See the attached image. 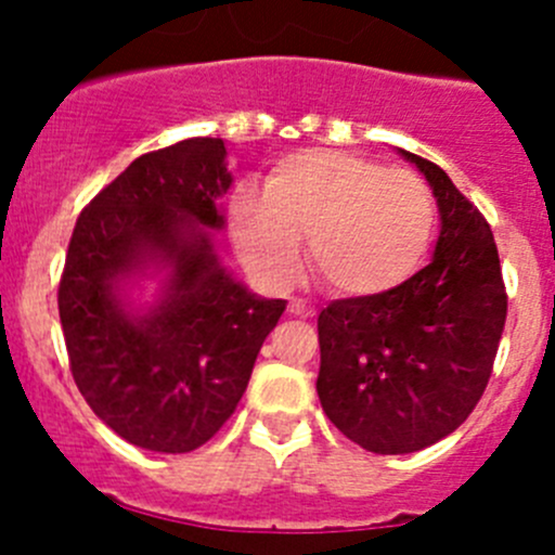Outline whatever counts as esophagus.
<instances>
[{"mask_svg": "<svg viewBox=\"0 0 555 555\" xmlns=\"http://www.w3.org/2000/svg\"><path fill=\"white\" fill-rule=\"evenodd\" d=\"M289 313H295V317H313L311 306L306 304V300H289Z\"/></svg>", "mask_w": 555, "mask_h": 555, "instance_id": "1", "label": "esophagus"}]
</instances>
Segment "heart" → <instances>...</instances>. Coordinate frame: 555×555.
Here are the masks:
<instances>
[{"label": "heart", "instance_id": "obj_1", "mask_svg": "<svg viewBox=\"0 0 555 555\" xmlns=\"http://www.w3.org/2000/svg\"><path fill=\"white\" fill-rule=\"evenodd\" d=\"M433 195L411 171L340 150H304L279 160L266 195L242 188L231 201L238 255L271 287L309 260L333 293L376 298L405 284L433 238Z\"/></svg>", "mask_w": 555, "mask_h": 555}]
</instances>
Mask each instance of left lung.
Returning a JSON list of instances; mask_svg holds the SVG:
<instances>
[{
  "label": "left lung",
  "mask_w": 555,
  "mask_h": 555,
  "mask_svg": "<svg viewBox=\"0 0 555 555\" xmlns=\"http://www.w3.org/2000/svg\"><path fill=\"white\" fill-rule=\"evenodd\" d=\"M440 215L433 260L376 298L333 300L317 319V395L330 422L373 453L449 438L478 405L507 317L494 233L449 173L397 150Z\"/></svg>",
  "instance_id": "8db88e82"
}]
</instances>
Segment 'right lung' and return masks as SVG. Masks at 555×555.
Returning a JSON list of instances; mask_svg holds the SVG:
<instances>
[{
    "instance_id": "1",
    "label": "right lung",
    "mask_w": 555,
    "mask_h": 555,
    "mask_svg": "<svg viewBox=\"0 0 555 555\" xmlns=\"http://www.w3.org/2000/svg\"><path fill=\"white\" fill-rule=\"evenodd\" d=\"M231 184L222 139H184L133 160L72 233L59 287L72 376L139 449L188 453L215 438L287 309L222 262L215 231Z\"/></svg>"
}]
</instances>
